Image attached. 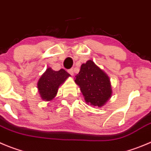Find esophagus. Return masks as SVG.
Here are the masks:
<instances>
[{"label":"esophagus","instance_id":"34e87169","mask_svg":"<svg viewBox=\"0 0 151 151\" xmlns=\"http://www.w3.org/2000/svg\"><path fill=\"white\" fill-rule=\"evenodd\" d=\"M68 73L71 75L72 76H73V75H74V70H73V69H70V70H68Z\"/></svg>","mask_w":151,"mask_h":151}]
</instances>
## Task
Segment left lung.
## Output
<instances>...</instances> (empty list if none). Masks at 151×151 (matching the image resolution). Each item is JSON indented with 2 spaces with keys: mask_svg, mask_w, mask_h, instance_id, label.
<instances>
[{
  "mask_svg": "<svg viewBox=\"0 0 151 151\" xmlns=\"http://www.w3.org/2000/svg\"><path fill=\"white\" fill-rule=\"evenodd\" d=\"M75 82L79 86L86 102L95 107H102L112 96L109 77L91 60L81 64Z\"/></svg>",
  "mask_w": 151,
  "mask_h": 151,
  "instance_id": "1",
  "label": "left lung"
}]
</instances>
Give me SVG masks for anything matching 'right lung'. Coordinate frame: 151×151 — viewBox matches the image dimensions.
I'll return each mask as SVG.
<instances>
[{
  "mask_svg": "<svg viewBox=\"0 0 151 151\" xmlns=\"http://www.w3.org/2000/svg\"><path fill=\"white\" fill-rule=\"evenodd\" d=\"M70 75L64 69L55 71L47 68L38 82L40 96L44 101H51L58 93V87L66 81Z\"/></svg>",
  "mask_w": 151,
  "mask_h": 151,
  "instance_id": "right-lung-1",
  "label": "right lung"
}]
</instances>
